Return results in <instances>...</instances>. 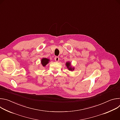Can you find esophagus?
I'll list each match as a JSON object with an SVG mask.
<instances>
[{"label": "esophagus", "mask_w": 120, "mask_h": 120, "mask_svg": "<svg viewBox=\"0 0 120 120\" xmlns=\"http://www.w3.org/2000/svg\"><path fill=\"white\" fill-rule=\"evenodd\" d=\"M55 60L56 61V62H58L59 60V57L58 56H56L55 57Z\"/></svg>", "instance_id": "esophagus-1"}]
</instances>
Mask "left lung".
I'll list each match as a JSON object with an SVG mask.
<instances>
[{
	"instance_id": "8db88e82",
	"label": "left lung",
	"mask_w": 120,
	"mask_h": 120,
	"mask_svg": "<svg viewBox=\"0 0 120 120\" xmlns=\"http://www.w3.org/2000/svg\"><path fill=\"white\" fill-rule=\"evenodd\" d=\"M66 67H67L68 70H70V71H73V70H74V69H75L74 67H72L71 66L70 62H66Z\"/></svg>"
}]
</instances>
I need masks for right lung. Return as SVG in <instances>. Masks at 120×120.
Wrapping results in <instances>:
<instances>
[{"label":"right lung","mask_w":120,"mask_h":120,"mask_svg":"<svg viewBox=\"0 0 120 120\" xmlns=\"http://www.w3.org/2000/svg\"><path fill=\"white\" fill-rule=\"evenodd\" d=\"M50 60L46 58H43L41 59V64L43 66H45L48 63Z\"/></svg>","instance_id":"right-lung-1"}]
</instances>
